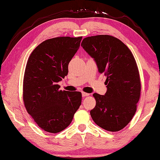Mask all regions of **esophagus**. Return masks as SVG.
I'll use <instances>...</instances> for the list:
<instances>
[{"label":"esophagus","mask_w":160,"mask_h":160,"mask_svg":"<svg viewBox=\"0 0 160 160\" xmlns=\"http://www.w3.org/2000/svg\"><path fill=\"white\" fill-rule=\"evenodd\" d=\"M89 95H90V94L86 93V92H82V97H86V96H88Z\"/></svg>","instance_id":"esophagus-1"}]
</instances>
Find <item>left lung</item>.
Listing matches in <instances>:
<instances>
[{
  "mask_svg": "<svg viewBox=\"0 0 160 160\" xmlns=\"http://www.w3.org/2000/svg\"><path fill=\"white\" fill-rule=\"evenodd\" d=\"M81 46L95 60L99 72L107 76V92L105 95L93 94L96 105L90 115L105 130L120 131L132 119L140 97L135 58L120 40L108 35L85 38Z\"/></svg>",
  "mask_w": 160,
  "mask_h": 160,
  "instance_id": "1",
  "label": "left lung"
}]
</instances>
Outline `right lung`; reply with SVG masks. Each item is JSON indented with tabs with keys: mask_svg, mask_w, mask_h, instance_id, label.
Returning <instances> with one entry per match:
<instances>
[{
	"mask_svg": "<svg viewBox=\"0 0 160 160\" xmlns=\"http://www.w3.org/2000/svg\"><path fill=\"white\" fill-rule=\"evenodd\" d=\"M82 37L48 39L35 48L25 67L23 101L27 112L40 128L51 133L70 125L82 101L80 92L62 91L58 82L68 73V64Z\"/></svg>",
	"mask_w": 160,
	"mask_h": 160,
	"instance_id": "obj_1",
	"label": "right lung"
}]
</instances>
